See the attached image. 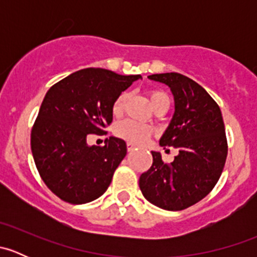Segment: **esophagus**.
I'll return each instance as SVG.
<instances>
[{
  "label": "esophagus",
  "mask_w": 257,
  "mask_h": 257,
  "mask_svg": "<svg viewBox=\"0 0 257 257\" xmlns=\"http://www.w3.org/2000/svg\"><path fill=\"white\" fill-rule=\"evenodd\" d=\"M126 149H128L129 153H132V152H134V150H137V148H136V145L128 143V145H126Z\"/></svg>",
  "instance_id": "esophagus-1"
}]
</instances>
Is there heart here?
Returning a JSON list of instances; mask_svg holds the SVG:
<instances>
[{
  "label": "heart",
  "mask_w": 257,
  "mask_h": 257,
  "mask_svg": "<svg viewBox=\"0 0 257 257\" xmlns=\"http://www.w3.org/2000/svg\"><path fill=\"white\" fill-rule=\"evenodd\" d=\"M126 99H128V93L124 92L119 94L118 98L114 100L112 107V112L114 115H120L123 113ZM149 99L154 109L163 107V105H169V98H168L165 93L160 92V90H152V92H149ZM114 132H115V134L119 138L124 139L128 143L133 145H143L147 143L148 139L152 136L153 129L149 125H147V124H142L138 123V121L129 120L128 119V120H123L116 124Z\"/></svg>",
  "instance_id": "heart-1"
}]
</instances>
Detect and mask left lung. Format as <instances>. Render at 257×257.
Wrapping results in <instances>:
<instances>
[{
  "mask_svg": "<svg viewBox=\"0 0 257 257\" xmlns=\"http://www.w3.org/2000/svg\"><path fill=\"white\" fill-rule=\"evenodd\" d=\"M148 78L172 90L174 114L159 144L177 148L179 153L167 164L159 152H152L153 165L141 175L139 188L158 208L184 210L208 195L224 169L227 144L221 110L201 85L183 74Z\"/></svg>",
  "mask_w": 257,
  "mask_h": 257,
  "instance_id": "8db88e82",
  "label": "left lung"
}]
</instances>
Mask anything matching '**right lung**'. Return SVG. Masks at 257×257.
I'll use <instances>...</instances> for the list:
<instances>
[{"mask_svg": "<svg viewBox=\"0 0 257 257\" xmlns=\"http://www.w3.org/2000/svg\"><path fill=\"white\" fill-rule=\"evenodd\" d=\"M139 74L121 76L85 68L49 88L31 133V149L41 178L62 200L85 204L105 193L126 154L123 139L109 137L103 147L88 145L113 120L114 100Z\"/></svg>", "mask_w": 257, "mask_h": 257, "instance_id": "right-lung-1", "label": "right lung"}]
</instances>
